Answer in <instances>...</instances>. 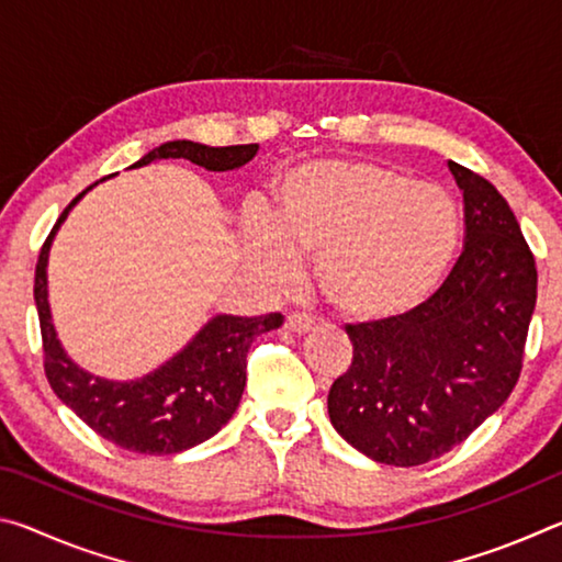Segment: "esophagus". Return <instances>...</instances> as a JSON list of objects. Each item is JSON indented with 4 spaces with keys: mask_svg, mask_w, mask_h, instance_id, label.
Returning a JSON list of instances; mask_svg holds the SVG:
<instances>
[{
    "mask_svg": "<svg viewBox=\"0 0 562 562\" xmlns=\"http://www.w3.org/2000/svg\"><path fill=\"white\" fill-rule=\"evenodd\" d=\"M284 329L292 331V335H300V337H304V335H310V331H315V329H317V325H315V319H310V317L290 315V317H288V322H284Z\"/></svg>",
    "mask_w": 562,
    "mask_h": 562,
    "instance_id": "34e87169",
    "label": "esophagus"
}]
</instances>
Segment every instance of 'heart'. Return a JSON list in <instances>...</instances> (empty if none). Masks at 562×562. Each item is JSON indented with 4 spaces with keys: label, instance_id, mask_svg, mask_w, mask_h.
Listing matches in <instances>:
<instances>
[{
    "label": "heart",
    "instance_id": "b5f03b06",
    "mask_svg": "<svg viewBox=\"0 0 562 562\" xmlns=\"http://www.w3.org/2000/svg\"><path fill=\"white\" fill-rule=\"evenodd\" d=\"M461 211L449 190L355 158L288 170L278 207L245 231L247 262L272 288L315 262L319 294L351 325H389L424 307L453 268Z\"/></svg>",
    "mask_w": 562,
    "mask_h": 562
}]
</instances>
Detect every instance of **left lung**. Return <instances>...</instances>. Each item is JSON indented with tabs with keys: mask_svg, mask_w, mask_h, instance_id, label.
Segmentation results:
<instances>
[{
	"mask_svg": "<svg viewBox=\"0 0 562 562\" xmlns=\"http://www.w3.org/2000/svg\"><path fill=\"white\" fill-rule=\"evenodd\" d=\"M463 193L465 247L434 297L389 325H347L351 367L329 389V422L386 465L449 453L506 404L520 376L536 260L496 188L449 160Z\"/></svg>",
	"mask_w": 562,
	"mask_h": 562,
	"instance_id": "obj_1",
	"label": "left lung"
}]
</instances>
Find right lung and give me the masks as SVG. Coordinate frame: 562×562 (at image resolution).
<instances>
[{"instance_id": "obj_1", "label": "right lung", "mask_w": 562, "mask_h": 562, "mask_svg": "<svg viewBox=\"0 0 562 562\" xmlns=\"http://www.w3.org/2000/svg\"><path fill=\"white\" fill-rule=\"evenodd\" d=\"M258 154L250 146H205L195 140H168L148 150L131 168L156 160L183 158L211 173H231ZM106 180V178H103ZM89 186L69 203L56 221L40 252L34 278V302L44 339V369L54 394L103 439L121 449L146 456H170L193 449L231 422L240 404L247 379V351L265 331L282 325V315L237 317L215 315L198 329L188 345L166 359L154 372L138 379H106L76 364L56 335L49 304V252L74 205L89 193Z\"/></svg>"}]
</instances>
